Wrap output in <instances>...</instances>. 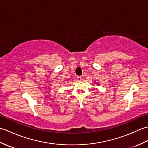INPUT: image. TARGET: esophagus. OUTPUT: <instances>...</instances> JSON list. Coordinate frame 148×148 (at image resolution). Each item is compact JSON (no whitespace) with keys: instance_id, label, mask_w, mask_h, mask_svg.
Listing matches in <instances>:
<instances>
[{"instance_id":"obj_1","label":"esophagus","mask_w":148,"mask_h":148,"mask_svg":"<svg viewBox=\"0 0 148 148\" xmlns=\"http://www.w3.org/2000/svg\"><path fill=\"white\" fill-rule=\"evenodd\" d=\"M76 78H77V79L78 81H81V79H82V77H81V76H77Z\"/></svg>"}]
</instances>
